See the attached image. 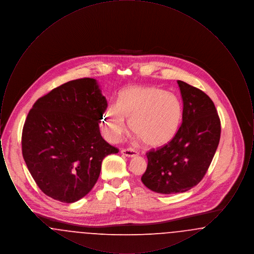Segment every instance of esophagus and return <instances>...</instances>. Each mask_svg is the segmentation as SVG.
<instances>
[{
	"instance_id": "esophagus-1",
	"label": "esophagus",
	"mask_w": 254,
	"mask_h": 254,
	"mask_svg": "<svg viewBox=\"0 0 254 254\" xmlns=\"http://www.w3.org/2000/svg\"><path fill=\"white\" fill-rule=\"evenodd\" d=\"M122 154L128 158H133L138 155V152L136 150H134L132 148H127V149H123L121 151Z\"/></svg>"
}]
</instances>
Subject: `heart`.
Instances as JSON below:
<instances>
[{
    "mask_svg": "<svg viewBox=\"0 0 254 254\" xmlns=\"http://www.w3.org/2000/svg\"><path fill=\"white\" fill-rule=\"evenodd\" d=\"M150 147L169 143L178 132L182 106L173 93L152 86H129L118 96L117 105L104 113L102 128L111 142L127 131V125Z\"/></svg>",
    "mask_w": 254,
    "mask_h": 254,
    "instance_id": "1",
    "label": "heart"
}]
</instances>
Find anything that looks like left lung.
<instances>
[{
  "label": "left lung",
  "mask_w": 254,
  "mask_h": 254,
  "mask_svg": "<svg viewBox=\"0 0 254 254\" xmlns=\"http://www.w3.org/2000/svg\"><path fill=\"white\" fill-rule=\"evenodd\" d=\"M183 100L181 127L161 148L146 153L141 180L157 193L185 192L203 179L216 152L221 123L211 99L202 90L177 81Z\"/></svg>",
  "instance_id": "8db88e82"
}]
</instances>
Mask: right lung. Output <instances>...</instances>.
<instances>
[{
  "label": "right lung",
  "instance_id": "obj_1",
  "mask_svg": "<svg viewBox=\"0 0 254 254\" xmlns=\"http://www.w3.org/2000/svg\"><path fill=\"white\" fill-rule=\"evenodd\" d=\"M108 108L95 79L67 82L38 99L24 123V162L40 190L62 203L88 193L102 162L118 149L107 143L99 124Z\"/></svg>",
  "mask_w": 254,
  "mask_h": 254
}]
</instances>
